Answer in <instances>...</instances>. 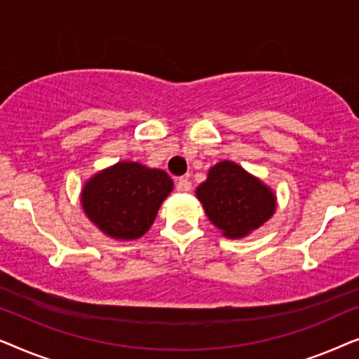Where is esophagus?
I'll return each mask as SVG.
<instances>
[{"label":"esophagus","mask_w":359,"mask_h":359,"mask_svg":"<svg viewBox=\"0 0 359 359\" xmlns=\"http://www.w3.org/2000/svg\"><path fill=\"white\" fill-rule=\"evenodd\" d=\"M176 189L188 193V191H191V181L188 178H180L178 183H176Z\"/></svg>","instance_id":"1"}]
</instances>
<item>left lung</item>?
Segmentation results:
<instances>
[{
	"mask_svg": "<svg viewBox=\"0 0 359 359\" xmlns=\"http://www.w3.org/2000/svg\"><path fill=\"white\" fill-rule=\"evenodd\" d=\"M196 196L210 222L230 238H240L258 229L276 209L271 191L232 161L212 166Z\"/></svg>",
	"mask_w": 359,
	"mask_h": 359,
	"instance_id": "left-lung-1",
	"label": "left lung"
}]
</instances>
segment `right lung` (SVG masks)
I'll return each instance as SVG.
<instances>
[{
	"label": "right lung",
	"mask_w": 359,
	"mask_h": 359,
	"mask_svg": "<svg viewBox=\"0 0 359 359\" xmlns=\"http://www.w3.org/2000/svg\"><path fill=\"white\" fill-rule=\"evenodd\" d=\"M171 189L173 181L163 170L121 161L88 181L81 204L91 222L106 235L132 240L150 229Z\"/></svg>",
	"instance_id": "add662e5"
}]
</instances>
